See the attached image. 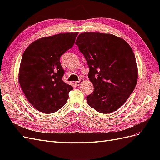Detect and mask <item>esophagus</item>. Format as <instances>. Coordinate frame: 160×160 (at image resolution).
Returning a JSON list of instances; mask_svg holds the SVG:
<instances>
[{
	"label": "esophagus",
	"mask_w": 160,
	"mask_h": 160,
	"mask_svg": "<svg viewBox=\"0 0 160 160\" xmlns=\"http://www.w3.org/2000/svg\"><path fill=\"white\" fill-rule=\"evenodd\" d=\"M83 81V79H80L79 81H75V85L76 86H79Z\"/></svg>",
	"instance_id": "esophagus-1"
}]
</instances>
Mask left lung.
Returning <instances> with one entry per match:
<instances>
[{
    "label": "left lung",
    "mask_w": 160,
    "mask_h": 160,
    "mask_svg": "<svg viewBox=\"0 0 160 160\" xmlns=\"http://www.w3.org/2000/svg\"><path fill=\"white\" fill-rule=\"evenodd\" d=\"M75 44L89 69L88 77L94 91L87 102L98 112L118 109L132 93L138 82L135 57L128 43L111 34L83 32Z\"/></svg>",
    "instance_id": "8db88e82"
}]
</instances>
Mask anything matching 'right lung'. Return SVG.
Masks as SVG:
<instances>
[{
    "mask_svg": "<svg viewBox=\"0 0 160 160\" xmlns=\"http://www.w3.org/2000/svg\"><path fill=\"white\" fill-rule=\"evenodd\" d=\"M78 32L41 38L24 52L18 81L30 103L38 111L52 113L60 109L73 88L62 81L60 57L74 45Z\"/></svg>",
    "mask_w": 160,
    "mask_h": 160,
    "instance_id": "add662e5",
    "label": "right lung"
}]
</instances>
